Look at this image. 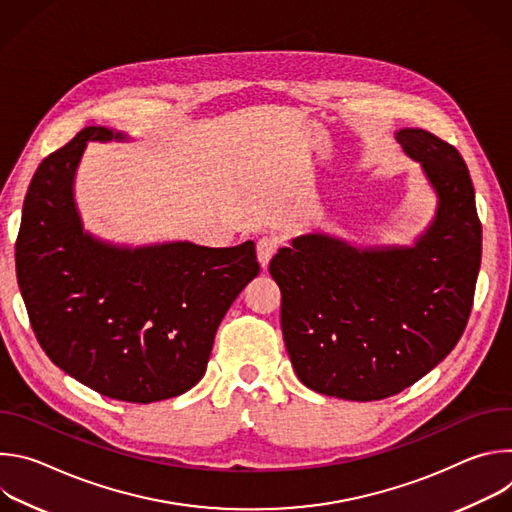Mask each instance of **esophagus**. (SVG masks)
<instances>
[{
	"instance_id": "esophagus-1",
	"label": "esophagus",
	"mask_w": 512,
	"mask_h": 512,
	"mask_svg": "<svg viewBox=\"0 0 512 512\" xmlns=\"http://www.w3.org/2000/svg\"><path fill=\"white\" fill-rule=\"evenodd\" d=\"M277 247H279V241H277V237H273V235H265V237H261V239L257 241V259H259L261 267H267V265H269V261H271V257L275 255Z\"/></svg>"
}]
</instances>
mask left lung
<instances>
[{
  "label": "left lung",
  "instance_id": "obj_1",
  "mask_svg": "<svg viewBox=\"0 0 512 512\" xmlns=\"http://www.w3.org/2000/svg\"><path fill=\"white\" fill-rule=\"evenodd\" d=\"M397 141L440 198L413 247L356 249L304 235L269 263L289 360L328 397L401 393L452 352L472 312L482 225L470 172L454 145L425 129H401Z\"/></svg>",
  "mask_w": 512,
  "mask_h": 512
}]
</instances>
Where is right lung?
I'll return each instance as SVG.
<instances>
[{
	"label": "right lung",
	"instance_id": "add662e5",
	"mask_svg": "<svg viewBox=\"0 0 512 512\" xmlns=\"http://www.w3.org/2000/svg\"><path fill=\"white\" fill-rule=\"evenodd\" d=\"M123 139L85 127L38 166L16 241V273L48 358L93 391L152 403L204 375L218 324L257 277L255 243L188 241L115 247L83 231L72 182L87 141Z\"/></svg>",
	"mask_w": 512,
	"mask_h": 512
}]
</instances>
